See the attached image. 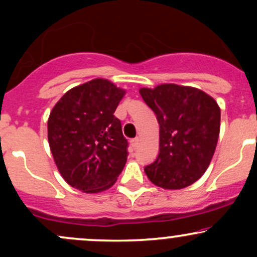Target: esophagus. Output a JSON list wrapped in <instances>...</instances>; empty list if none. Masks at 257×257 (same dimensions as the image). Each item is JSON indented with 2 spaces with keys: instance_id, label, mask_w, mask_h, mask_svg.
<instances>
[{
  "instance_id": "esophagus-1",
  "label": "esophagus",
  "mask_w": 257,
  "mask_h": 257,
  "mask_svg": "<svg viewBox=\"0 0 257 257\" xmlns=\"http://www.w3.org/2000/svg\"><path fill=\"white\" fill-rule=\"evenodd\" d=\"M132 146L134 147V149H137V147L139 146V144H140V138H134V139H132Z\"/></svg>"
}]
</instances>
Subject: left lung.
Here are the masks:
<instances>
[{
	"label": "left lung",
	"instance_id": "1",
	"mask_svg": "<svg viewBox=\"0 0 257 257\" xmlns=\"http://www.w3.org/2000/svg\"><path fill=\"white\" fill-rule=\"evenodd\" d=\"M159 123V152L144 168L156 186L179 190L196 182L210 164L220 133V107L204 91L178 84L141 88Z\"/></svg>",
	"mask_w": 257,
	"mask_h": 257
}]
</instances>
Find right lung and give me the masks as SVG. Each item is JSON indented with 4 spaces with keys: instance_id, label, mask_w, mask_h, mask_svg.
<instances>
[{
    "instance_id": "right-lung-1",
    "label": "right lung",
    "mask_w": 257,
    "mask_h": 257,
    "mask_svg": "<svg viewBox=\"0 0 257 257\" xmlns=\"http://www.w3.org/2000/svg\"><path fill=\"white\" fill-rule=\"evenodd\" d=\"M124 90L96 78L65 93L48 119V141L59 172L87 193L110 188L128 157V140L114 116Z\"/></svg>"
}]
</instances>
